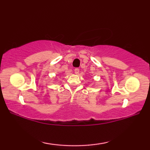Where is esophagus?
<instances>
[{"instance_id":"obj_1","label":"esophagus","mask_w":150,"mask_h":150,"mask_svg":"<svg viewBox=\"0 0 150 150\" xmlns=\"http://www.w3.org/2000/svg\"><path fill=\"white\" fill-rule=\"evenodd\" d=\"M74 73L76 74H78L79 73V68H76L74 69Z\"/></svg>"}]
</instances>
